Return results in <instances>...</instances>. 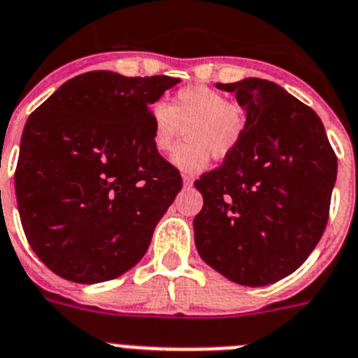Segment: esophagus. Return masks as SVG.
Returning a JSON list of instances; mask_svg holds the SVG:
<instances>
[{"label": "esophagus", "mask_w": 358, "mask_h": 358, "mask_svg": "<svg viewBox=\"0 0 358 358\" xmlns=\"http://www.w3.org/2000/svg\"><path fill=\"white\" fill-rule=\"evenodd\" d=\"M182 180H184L185 187H191V185H193V182H194V178L191 176V174H182Z\"/></svg>", "instance_id": "34e87169"}]
</instances>
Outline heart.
<instances>
[{
    "label": "heart",
    "instance_id": "heart-1",
    "mask_svg": "<svg viewBox=\"0 0 358 358\" xmlns=\"http://www.w3.org/2000/svg\"><path fill=\"white\" fill-rule=\"evenodd\" d=\"M187 142L174 151L173 164L187 173L202 171L211 158L235 151L245 133V113L227 101L222 92L206 85H191L174 92L169 105L151 107V142L156 151L171 152L184 134Z\"/></svg>",
    "mask_w": 358,
    "mask_h": 358
}]
</instances>
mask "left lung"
Masks as SVG:
<instances>
[{
	"label": "left lung",
	"mask_w": 358,
	"mask_h": 358,
	"mask_svg": "<svg viewBox=\"0 0 358 358\" xmlns=\"http://www.w3.org/2000/svg\"><path fill=\"white\" fill-rule=\"evenodd\" d=\"M245 109V133L194 182L203 196L194 242L206 264L242 286L299 269L326 229L337 156L311 107L260 78L216 83Z\"/></svg>",
	"instance_id": "left-lung-1"
}]
</instances>
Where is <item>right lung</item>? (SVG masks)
<instances>
[{"instance_id":"add662e5","label":"right lung","mask_w":358,"mask_h":358,"mask_svg":"<svg viewBox=\"0 0 358 358\" xmlns=\"http://www.w3.org/2000/svg\"><path fill=\"white\" fill-rule=\"evenodd\" d=\"M180 80L92 71L29 116L14 187L32 251L78 284L136 266L182 189L151 142V105Z\"/></svg>"}]
</instances>
